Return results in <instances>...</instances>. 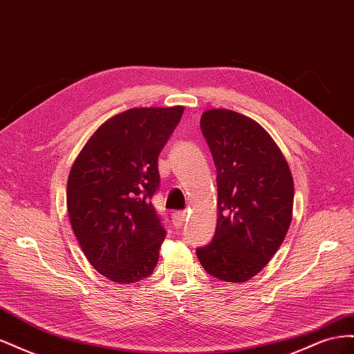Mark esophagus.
<instances>
[{
	"instance_id": "esophagus-1",
	"label": "esophagus",
	"mask_w": 354,
	"mask_h": 354,
	"mask_svg": "<svg viewBox=\"0 0 354 354\" xmlns=\"http://www.w3.org/2000/svg\"><path fill=\"white\" fill-rule=\"evenodd\" d=\"M171 218H173L174 226L180 229L186 221V212L185 211H174L173 216H171Z\"/></svg>"
}]
</instances>
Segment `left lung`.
<instances>
[{
  "label": "left lung",
  "mask_w": 354,
  "mask_h": 354,
  "mask_svg": "<svg viewBox=\"0 0 354 354\" xmlns=\"http://www.w3.org/2000/svg\"><path fill=\"white\" fill-rule=\"evenodd\" d=\"M201 130L217 168V227L196 250L205 272L223 282H246L282 245L294 208V180L281 149L251 118L209 109Z\"/></svg>",
  "instance_id": "1"
}]
</instances>
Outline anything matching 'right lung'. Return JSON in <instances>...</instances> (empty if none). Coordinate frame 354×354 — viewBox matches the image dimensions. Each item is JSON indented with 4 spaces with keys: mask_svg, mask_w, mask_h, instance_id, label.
I'll use <instances>...</instances> for the list:
<instances>
[{
    "mask_svg": "<svg viewBox=\"0 0 354 354\" xmlns=\"http://www.w3.org/2000/svg\"><path fill=\"white\" fill-rule=\"evenodd\" d=\"M185 108H133L103 122L75 159L66 203L90 264L128 285L152 274L165 229L152 205L158 156Z\"/></svg>",
    "mask_w": 354,
    "mask_h": 354,
    "instance_id": "1",
    "label": "right lung"
}]
</instances>
